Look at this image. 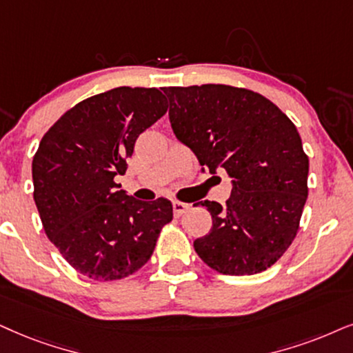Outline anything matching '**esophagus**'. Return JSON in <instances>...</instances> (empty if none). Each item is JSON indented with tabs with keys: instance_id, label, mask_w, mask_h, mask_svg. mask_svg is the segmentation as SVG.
Instances as JSON below:
<instances>
[{
	"instance_id": "1",
	"label": "esophagus",
	"mask_w": 353,
	"mask_h": 353,
	"mask_svg": "<svg viewBox=\"0 0 353 353\" xmlns=\"http://www.w3.org/2000/svg\"><path fill=\"white\" fill-rule=\"evenodd\" d=\"M189 208H190L189 203L179 202V200H174V202H172V210H174V215H176V216H181L182 213H185Z\"/></svg>"
}]
</instances>
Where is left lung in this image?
I'll return each instance as SVG.
<instances>
[{"mask_svg": "<svg viewBox=\"0 0 353 353\" xmlns=\"http://www.w3.org/2000/svg\"><path fill=\"white\" fill-rule=\"evenodd\" d=\"M169 122L200 166L231 177L226 207L202 200L212 230L194 241L205 264L225 275L274 265L295 239L307 197L310 161L296 127L274 102L226 84L164 88Z\"/></svg>", "mask_w": 353, "mask_h": 353, "instance_id": "8db88e82", "label": "left lung"}]
</instances>
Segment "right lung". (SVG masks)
Returning <instances> with one entry per match:
<instances>
[{"mask_svg": "<svg viewBox=\"0 0 353 353\" xmlns=\"http://www.w3.org/2000/svg\"><path fill=\"white\" fill-rule=\"evenodd\" d=\"M166 110L159 89L114 88L71 107L40 141L32 161L40 220L89 279L119 280L141 269L172 220L171 200H137L114 181L127 171L140 133Z\"/></svg>", "mask_w": 353, "mask_h": 353, "instance_id": "add662e5", "label": "right lung"}]
</instances>
